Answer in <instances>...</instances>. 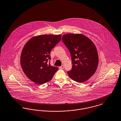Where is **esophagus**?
Returning <instances> with one entry per match:
<instances>
[{
    "mask_svg": "<svg viewBox=\"0 0 121 121\" xmlns=\"http://www.w3.org/2000/svg\"><path fill=\"white\" fill-rule=\"evenodd\" d=\"M59 68L60 69H63V65H62L61 66L59 67Z\"/></svg>",
    "mask_w": 121,
    "mask_h": 121,
    "instance_id": "34e87169",
    "label": "esophagus"
}]
</instances>
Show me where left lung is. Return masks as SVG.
<instances>
[{
    "instance_id": "obj_1",
    "label": "left lung",
    "mask_w": 121,
    "mask_h": 121,
    "mask_svg": "<svg viewBox=\"0 0 121 121\" xmlns=\"http://www.w3.org/2000/svg\"><path fill=\"white\" fill-rule=\"evenodd\" d=\"M63 43L71 54L73 67L68 75L77 82H85L95 73L99 63L96 48L92 41L82 34L63 35Z\"/></svg>"
}]
</instances>
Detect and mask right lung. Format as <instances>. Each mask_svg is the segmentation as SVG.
<instances>
[{"label":"right lung","mask_w":121,"mask_h":121,"mask_svg":"<svg viewBox=\"0 0 121 121\" xmlns=\"http://www.w3.org/2000/svg\"><path fill=\"white\" fill-rule=\"evenodd\" d=\"M61 35L35 36L25 44L22 51L21 65L27 77L36 84L48 82L58 68L50 64V52L61 39Z\"/></svg>","instance_id":"obj_1"}]
</instances>
